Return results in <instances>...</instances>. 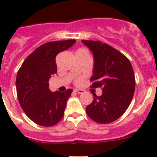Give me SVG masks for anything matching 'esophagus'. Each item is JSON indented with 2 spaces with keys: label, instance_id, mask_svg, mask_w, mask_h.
I'll return each instance as SVG.
<instances>
[{
  "label": "esophagus",
  "instance_id": "1",
  "mask_svg": "<svg viewBox=\"0 0 157 157\" xmlns=\"http://www.w3.org/2000/svg\"><path fill=\"white\" fill-rule=\"evenodd\" d=\"M74 92L76 93H79V94H81V93H84V90H82V89H74Z\"/></svg>",
  "mask_w": 157,
  "mask_h": 157
}]
</instances>
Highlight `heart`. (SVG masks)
I'll list each match as a JSON object with an SVG mask.
<instances>
[{
  "instance_id": "heart-1",
  "label": "heart",
  "mask_w": 157,
  "mask_h": 157,
  "mask_svg": "<svg viewBox=\"0 0 157 157\" xmlns=\"http://www.w3.org/2000/svg\"><path fill=\"white\" fill-rule=\"evenodd\" d=\"M80 81H81V79H78V80H77V81H76V82L79 83V82H80Z\"/></svg>"
}]
</instances>
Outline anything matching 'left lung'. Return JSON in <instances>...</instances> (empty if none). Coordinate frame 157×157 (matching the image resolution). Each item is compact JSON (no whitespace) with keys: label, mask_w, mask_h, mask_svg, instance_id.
<instances>
[{"label":"left lung","mask_w":157,"mask_h":157,"mask_svg":"<svg viewBox=\"0 0 157 157\" xmlns=\"http://www.w3.org/2000/svg\"><path fill=\"white\" fill-rule=\"evenodd\" d=\"M94 57L91 88L102 89V95H93L86 113L99 124L115 121L125 113L135 91V75L129 60L109 44L98 40H81Z\"/></svg>","instance_id":"1"}]
</instances>
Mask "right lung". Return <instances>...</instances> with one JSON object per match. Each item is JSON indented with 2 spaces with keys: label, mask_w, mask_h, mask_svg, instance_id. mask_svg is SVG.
Returning <instances> with one entry per match:
<instances>
[{
  "label": "right lung",
  "mask_w": 157,
  "mask_h": 157,
  "mask_svg": "<svg viewBox=\"0 0 157 157\" xmlns=\"http://www.w3.org/2000/svg\"><path fill=\"white\" fill-rule=\"evenodd\" d=\"M76 40L47 42L25 60L17 75L18 101L34 123L44 127L55 125L62 119L72 89L53 92L48 89L50 77L57 72L56 56L74 44Z\"/></svg>",
  "instance_id": "1"
}]
</instances>
